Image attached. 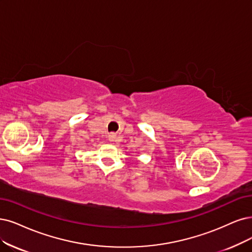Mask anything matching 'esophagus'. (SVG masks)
I'll use <instances>...</instances> for the list:
<instances>
[{
	"label": "esophagus",
	"mask_w": 252,
	"mask_h": 252,
	"mask_svg": "<svg viewBox=\"0 0 252 252\" xmlns=\"http://www.w3.org/2000/svg\"><path fill=\"white\" fill-rule=\"evenodd\" d=\"M115 137H116V135H115L114 133H111V134H109V136H108L110 141H114V140H115Z\"/></svg>",
	"instance_id": "34e87169"
}]
</instances>
